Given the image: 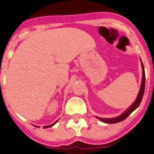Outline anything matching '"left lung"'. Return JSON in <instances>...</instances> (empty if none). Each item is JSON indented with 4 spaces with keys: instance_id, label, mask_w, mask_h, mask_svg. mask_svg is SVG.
Wrapping results in <instances>:
<instances>
[{
    "instance_id": "left-lung-1",
    "label": "left lung",
    "mask_w": 154,
    "mask_h": 154,
    "mask_svg": "<svg viewBox=\"0 0 154 154\" xmlns=\"http://www.w3.org/2000/svg\"><path fill=\"white\" fill-rule=\"evenodd\" d=\"M141 67H142V79H141V87H140V91L139 92H138L137 98L135 99V101L133 103L132 105L130 106L127 110H125L122 114H120V115L118 117H115V118H110V119H103V118H98V117H96L97 119H99V120L103 122H105V123H108V124H113V123H117V122H120L125 120V119H126V118H127V117L129 116V115H130L133 111H134V110H136V109L139 106L140 103H141V100H142V98H143L144 92H145V84H146V75H145V70H144V66L142 63H141Z\"/></svg>"
}]
</instances>
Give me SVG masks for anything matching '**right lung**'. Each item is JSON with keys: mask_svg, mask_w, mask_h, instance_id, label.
Returning <instances> with one entry per match:
<instances>
[{"mask_svg": "<svg viewBox=\"0 0 154 154\" xmlns=\"http://www.w3.org/2000/svg\"><path fill=\"white\" fill-rule=\"evenodd\" d=\"M58 122V120H57V121L55 122H54L53 124H51V125H48V126H44V127H43V128H44V129H45V128H50V127H51V126H53L54 125H55V124H56V122ZM36 127L39 128V126H36Z\"/></svg>", "mask_w": 154, "mask_h": 154, "instance_id": "1", "label": "right lung"}]
</instances>
